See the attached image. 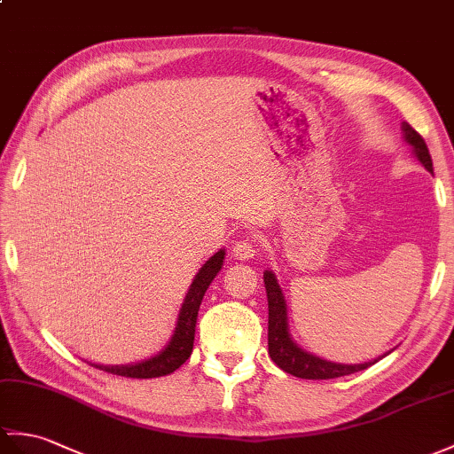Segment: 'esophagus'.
Returning a JSON list of instances; mask_svg holds the SVG:
<instances>
[{
  "mask_svg": "<svg viewBox=\"0 0 454 454\" xmlns=\"http://www.w3.org/2000/svg\"><path fill=\"white\" fill-rule=\"evenodd\" d=\"M255 253H257L255 239H249V238L236 241L234 247H231V255H234V257L239 259V261L253 259V257H255Z\"/></svg>",
  "mask_w": 454,
  "mask_h": 454,
  "instance_id": "34e87169",
  "label": "esophagus"
}]
</instances>
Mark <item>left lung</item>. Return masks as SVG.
<instances>
[{
	"instance_id": "left-lung-1",
	"label": "left lung",
	"mask_w": 454,
	"mask_h": 454,
	"mask_svg": "<svg viewBox=\"0 0 454 454\" xmlns=\"http://www.w3.org/2000/svg\"><path fill=\"white\" fill-rule=\"evenodd\" d=\"M403 137L410 145V149H412V154L418 158L419 164L424 166L429 174H434V162H431L426 141L421 139L406 121H403ZM262 282H265L269 300V356L282 372L300 379H334L367 370V367L377 364L381 357L393 352L388 350L387 354L375 357V360L364 364H336L303 350L290 334L286 300H284L277 275L272 270H265L262 272Z\"/></svg>"
}]
</instances>
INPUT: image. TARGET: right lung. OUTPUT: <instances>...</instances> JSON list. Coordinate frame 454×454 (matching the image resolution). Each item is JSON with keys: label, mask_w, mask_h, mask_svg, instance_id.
<instances>
[{"label": "right lung", "mask_w": 454, "mask_h": 454, "mask_svg": "<svg viewBox=\"0 0 454 454\" xmlns=\"http://www.w3.org/2000/svg\"><path fill=\"white\" fill-rule=\"evenodd\" d=\"M224 255H226V249H218L215 255H210L205 261V265L197 270L192 286H189L185 294L182 308H179L177 321H176L170 340H168V344L160 352L146 357V360L125 364V365H102V364H92V365L112 375H121V377H131V379H153V377L170 375L177 370V367H182L187 362V357L193 352L199 308H201L203 296L207 288L210 286V282L216 278L220 269L224 265Z\"/></svg>", "instance_id": "right-lung-1"}]
</instances>
